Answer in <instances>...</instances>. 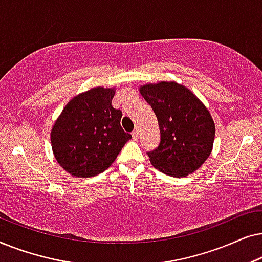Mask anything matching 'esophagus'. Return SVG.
Masks as SVG:
<instances>
[{"label": "esophagus", "mask_w": 262, "mask_h": 262, "mask_svg": "<svg viewBox=\"0 0 262 262\" xmlns=\"http://www.w3.org/2000/svg\"><path fill=\"white\" fill-rule=\"evenodd\" d=\"M132 137H134V139H137L139 137V130H138V128H135V130L132 131Z\"/></svg>", "instance_id": "obj_1"}]
</instances>
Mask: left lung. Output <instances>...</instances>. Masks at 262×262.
<instances>
[{
	"label": "left lung",
	"mask_w": 262,
	"mask_h": 262,
	"mask_svg": "<svg viewBox=\"0 0 262 262\" xmlns=\"http://www.w3.org/2000/svg\"><path fill=\"white\" fill-rule=\"evenodd\" d=\"M159 121L161 142L148 152L162 173L181 178L195 171L212 151L214 123L209 110L185 85L159 82L139 87Z\"/></svg>",
	"instance_id": "1"
}]
</instances>
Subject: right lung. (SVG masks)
<instances>
[{
  "label": "right lung",
  "instance_id": "1",
  "mask_svg": "<svg viewBox=\"0 0 262 262\" xmlns=\"http://www.w3.org/2000/svg\"><path fill=\"white\" fill-rule=\"evenodd\" d=\"M116 88L95 87L70 100L51 130L52 151L74 177L102 173L131 135L120 126L123 113L112 106Z\"/></svg>",
  "mask_w": 262,
  "mask_h": 262
}]
</instances>
